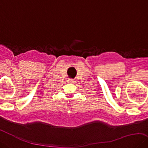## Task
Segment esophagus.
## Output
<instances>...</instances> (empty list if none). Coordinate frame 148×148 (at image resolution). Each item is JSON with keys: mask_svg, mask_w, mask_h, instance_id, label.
<instances>
[{"mask_svg": "<svg viewBox=\"0 0 148 148\" xmlns=\"http://www.w3.org/2000/svg\"><path fill=\"white\" fill-rule=\"evenodd\" d=\"M68 82H69V83H74L75 82V79H69V80H68Z\"/></svg>", "mask_w": 148, "mask_h": 148, "instance_id": "esophagus-1", "label": "esophagus"}]
</instances>
